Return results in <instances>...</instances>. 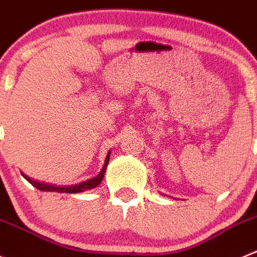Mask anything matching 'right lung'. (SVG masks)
Instances as JSON below:
<instances>
[{
    "mask_svg": "<svg viewBox=\"0 0 257 257\" xmlns=\"http://www.w3.org/2000/svg\"><path fill=\"white\" fill-rule=\"evenodd\" d=\"M108 159H110V152L108 155L106 156V161H105V165H103L102 170L100 172V174L97 175V177L92 178L89 180H85V182H82L79 184H74V186L70 187H59V186H52V184H47V183H42V182H37V180L32 179L29 178L28 175L23 174V177L32 184L36 188L41 189V191H47V192H60V193H78V192H84V191H88V189L94 188L97 187L98 184L101 183V180H102L103 175H105V170H106V166L108 164Z\"/></svg>",
    "mask_w": 257,
    "mask_h": 257,
    "instance_id": "right-lung-1",
    "label": "right lung"
}]
</instances>
